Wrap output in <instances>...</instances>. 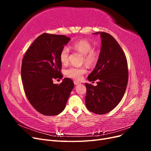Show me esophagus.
Listing matches in <instances>:
<instances>
[{
  "label": "esophagus",
  "instance_id": "esophagus-1",
  "mask_svg": "<svg viewBox=\"0 0 151 151\" xmlns=\"http://www.w3.org/2000/svg\"><path fill=\"white\" fill-rule=\"evenodd\" d=\"M74 84H75V85H78V84H81L80 82L77 81H74Z\"/></svg>",
  "mask_w": 151,
  "mask_h": 151
}]
</instances>
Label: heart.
I'll list each match as a JSON object with an SVG mask.
<instances>
[{"label": "heart", "mask_w": 151, "mask_h": 151, "mask_svg": "<svg viewBox=\"0 0 151 151\" xmlns=\"http://www.w3.org/2000/svg\"><path fill=\"white\" fill-rule=\"evenodd\" d=\"M72 48L83 55V62L89 67L96 64L99 57V52L98 49L93 48V44L86 39L77 40L72 44ZM69 48L63 47L60 53V60L62 65H66L68 63ZM87 72L86 68L83 67L71 66L65 70V74L70 78L79 80L83 74Z\"/></svg>", "instance_id": "b5f03b06"}]
</instances>
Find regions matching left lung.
I'll list each match as a JSON object with an SVG mask.
<instances>
[{"label": "left lung", "mask_w": 151, "mask_h": 151, "mask_svg": "<svg viewBox=\"0 0 151 151\" xmlns=\"http://www.w3.org/2000/svg\"><path fill=\"white\" fill-rule=\"evenodd\" d=\"M101 38V52L89 81H98L97 86L86 83V106L91 112L103 115L111 111L122 100L129 79L127 60L124 52L111 35L97 32Z\"/></svg>", "instance_id": "1"}]
</instances>
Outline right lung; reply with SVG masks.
<instances>
[{
  "label": "right lung",
  "instance_id": "add662e5",
  "mask_svg": "<svg viewBox=\"0 0 151 151\" xmlns=\"http://www.w3.org/2000/svg\"><path fill=\"white\" fill-rule=\"evenodd\" d=\"M70 38L65 35L43 33L27 50L22 58L21 79L24 93L32 106L47 116L58 115L64 109L74 86L72 80L62 79L60 53Z\"/></svg>",
  "mask_w": 151,
  "mask_h": 151
}]
</instances>
